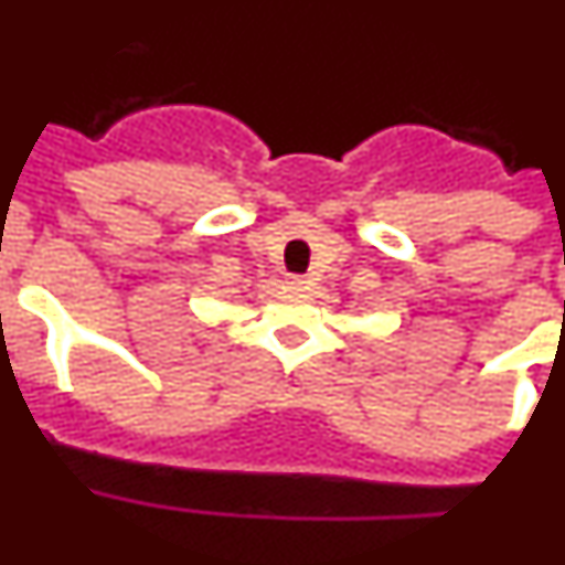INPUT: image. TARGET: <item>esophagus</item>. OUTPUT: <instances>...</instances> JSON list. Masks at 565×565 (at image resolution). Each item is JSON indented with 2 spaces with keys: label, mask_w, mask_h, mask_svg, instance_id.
<instances>
[{
  "label": "esophagus",
  "mask_w": 565,
  "mask_h": 565,
  "mask_svg": "<svg viewBox=\"0 0 565 565\" xmlns=\"http://www.w3.org/2000/svg\"><path fill=\"white\" fill-rule=\"evenodd\" d=\"M288 286H291L294 291H306V288L311 286V279H306V277H291V279H288Z\"/></svg>",
  "instance_id": "obj_1"
}]
</instances>
